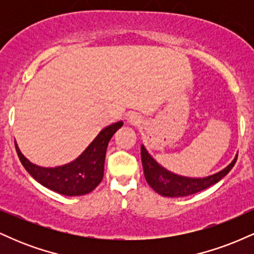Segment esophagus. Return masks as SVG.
<instances>
[{"mask_svg":"<svg viewBox=\"0 0 254 254\" xmlns=\"http://www.w3.org/2000/svg\"><path fill=\"white\" fill-rule=\"evenodd\" d=\"M142 122H143V119L139 115H137V113H131V115L127 117V123L130 125H133V127H139V125L142 124Z\"/></svg>","mask_w":254,"mask_h":254,"instance_id":"34e87169","label":"esophagus"}]
</instances>
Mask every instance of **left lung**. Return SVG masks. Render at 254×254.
I'll return each mask as SVG.
<instances>
[{
  "mask_svg": "<svg viewBox=\"0 0 254 254\" xmlns=\"http://www.w3.org/2000/svg\"><path fill=\"white\" fill-rule=\"evenodd\" d=\"M141 157L145 180L154 191L164 197H185L205 190L220 182L234 167L238 155L222 171L205 178H188L172 173L157 164L145 149L144 145H141Z\"/></svg>",
  "mask_w": 254,
  "mask_h": 254,
  "instance_id": "left-lung-1",
  "label": "left lung"
}]
</instances>
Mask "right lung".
Returning <instances> with one entry per match:
<instances>
[{"label":"right lung","instance_id":"add662e5","mask_svg":"<svg viewBox=\"0 0 254 254\" xmlns=\"http://www.w3.org/2000/svg\"><path fill=\"white\" fill-rule=\"evenodd\" d=\"M122 127L123 122L106 127L77 159L58 167H40L32 164L22 155L16 142L15 149L25 170L43 186L64 196H82L92 192L103 180L107 145Z\"/></svg>","mask_w":254,"mask_h":254}]
</instances>
